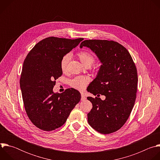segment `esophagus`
Returning a JSON list of instances; mask_svg holds the SVG:
<instances>
[{"mask_svg": "<svg viewBox=\"0 0 160 160\" xmlns=\"http://www.w3.org/2000/svg\"><path fill=\"white\" fill-rule=\"evenodd\" d=\"M85 99H86V98H85V95L83 93H82L81 94V100L82 101H85Z\"/></svg>", "mask_w": 160, "mask_h": 160, "instance_id": "1", "label": "esophagus"}]
</instances>
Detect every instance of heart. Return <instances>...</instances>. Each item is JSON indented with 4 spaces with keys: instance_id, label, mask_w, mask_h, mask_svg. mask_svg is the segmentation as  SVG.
Returning a JSON list of instances; mask_svg holds the SVG:
<instances>
[{
    "instance_id": "heart-1",
    "label": "heart",
    "mask_w": 160,
    "mask_h": 160,
    "mask_svg": "<svg viewBox=\"0 0 160 160\" xmlns=\"http://www.w3.org/2000/svg\"><path fill=\"white\" fill-rule=\"evenodd\" d=\"M77 56L81 62L87 67L92 66L95 62L94 56L87 51H81L77 53ZM70 59V55L66 54L64 55L59 62L60 69L62 72H65L67 70V66ZM89 79L85 76H78L70 81V85L77 90H82L88 84Z\"/></svg>"
}]
</instances>
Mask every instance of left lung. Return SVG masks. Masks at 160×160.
I'll use <instances>...</instances> for the list:
<instances>
[{"label":"left lung","instance_id":"obj_1","mask_svg":"<svg viewBox=\"0 0 160 160\" xmlns=\"http://www.w3.org/2000/svg\"><path fill=\"white\" fill-rule=\"evenodd\" d=\"M94 52L102 65L97 77L87 88L101 98L88 97L92 108L87 114L88 124L102 134L120 129L128 120L135 104L138 76L135 64L127 49L113 40H85L80 48Z\"/></svg>","mask_w":160,"mask_h":160}]
</instances>
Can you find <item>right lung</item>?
I'll use <instances>...</instances> for the list:
<instances>
[{
    "label": "right lung",
    "instance_id": "add662e5",
    "mask_svg": "<svg viewBox=\"0 0 160 160\" xmlns=\"http://www.w3.org/2000/svg\"><path fill=\"white\" fill-rule=\"evenodd\" d=\"M83 40L45 38L35 45L24 61L19 81L22 101L29 119L40 130L52 131L61 127L80 101V93L73 88L61 94L54 93L52 89L62 74L61 58Z\"/></svg>",
    "mask_w": 160,
    "mask_h": 160
}]
</instances>
